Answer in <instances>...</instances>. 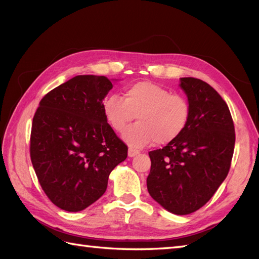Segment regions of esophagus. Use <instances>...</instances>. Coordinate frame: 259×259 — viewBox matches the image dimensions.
Wrapping results in <instances>:
<instances>
[{
    "label": "esophagus",
    "instance_id": "esophagus-1",
    "mask_svg": "<svg viewBox=\"0 0 259 259\" xmlns=\"http://www.w3.org/2000/svg\"><path fill=\"white\" fill-rule=\"evenodd\" d=\"M139 153V151L138 150H136V149H133V148H129V150H128V156L129 157H135V156H137Z\"/></svg>",
    "mask_w": 259,
    "mask_h": 259
}]
</instances>
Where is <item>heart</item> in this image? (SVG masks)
<instances>
[{
    "mask_svg": "<svg viewBox=\"0 0 259 259\" xmlns=\"http://www.w3.org/2000/svg\"><path fill=\"white\" fill-rule=\"evenodd\" d=\"M103 113L117 133H122L137 117L138 123L124 131L123 139L131 147L144 148L153 142L163 146L177 140L189 124L191 107L185 97L153 82L140 81L125 88L124 99L107 97Z\"/></svg>",
    "mask_w": 259,
    "mask_h": 259,
    "instance_id": "obj_1",
    "label": "heart"
}]
</instances>
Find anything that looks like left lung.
Returning a JSON list of instances; mask_svg holds the SVG:
<instances>
[{"instance_id": "1", "label": "left lung", "mask_w": 259, "mask_h": 259, "mask_svg": "<svg viewBox=\"0 0 259 259\" xmlns=\"http://www.w3.org/2000/svg\"><path fill=\"white\" fill-rule=\"evenodd\" d=\"M191 107L189 124L177 140L149 152L147 188L158 203L188 214L210 200L227 177L235 147V126L227 103L205 81L181 78Z\"/></svg>"}]
</instances>
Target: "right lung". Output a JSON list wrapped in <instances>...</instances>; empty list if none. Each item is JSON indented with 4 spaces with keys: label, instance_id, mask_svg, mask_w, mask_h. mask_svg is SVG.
<instances>
[{
    "label": "right lung",
    "instance_id": "add662e5",
    "mask_svg": "<svg viewBox=\"0 0 259 259\" xmlns=\"http://www.w3.org/2000/svg\"><path fill=\"white\" fill-rule=\"evenodd\" d=\"M107 76L76 75L42 98L32 121L31 161L49 199L80 211L107 189L109 175L128 147L107 122Z\"/></svg>",
    "mask_w": 259,
    "mask_h": 259
}]
</instances>
